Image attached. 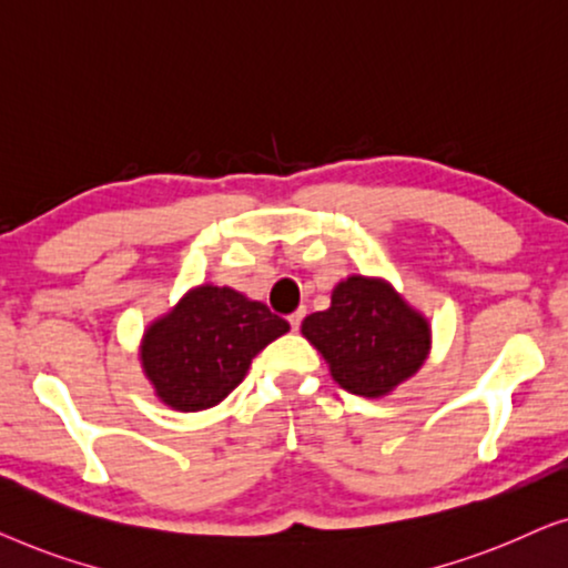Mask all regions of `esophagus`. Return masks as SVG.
Here are the masks:
<instances>
[{
  "mask_svg": "<svg viewBox=\"0 0 568 568\" xmlns=\"http://www.w3.org/2000/svg\"><path fill=\"white\" fill-rule=\"evenodd\" d=\"M303 316H306V311H303V308L293 311V314L287 316V322H291V329H293V332H298V326H301V322H303Z\"/></svg>",
  "mask_w": 568,
  "mask_h": 568,
  "instance_id": "esophagus-1",
  "label": "esophagus"
}]
</instances>
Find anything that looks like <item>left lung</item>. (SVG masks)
<instances>
[{"instance_id":"obj_1","label":"left lung","mask_w":568,"mask_h":568,"mask_svg":"<svg viewBox=\"0 0 568 568\" xmlns=\"http://www.w3.org/2000/svg\"><path fill=\"white\" fill-rule=\"evenodd\" d=\"M303 337L329 363L349 394L383 396L425 363L429 326L394 287L353 275L332 293V306L303 318Z\"/></svg>"}]
</instances>
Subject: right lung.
<instances>
[{"instance_id":"right-lung-1","label":"right lung","mask_w":568,"mask_h":568,"mask_svg":"<svg viewBox=\"0 0 568 568\" xmlns=\"http://www.w3.org/2000/svg\"><path fill=\"white\" fill-rule=\"evenodd\" d=\"M287 329L265 303L231 287L201 285L146 332L143 371L164 404L201 412L226 398L252 357Z\"/></svg>"}]
</instances>
